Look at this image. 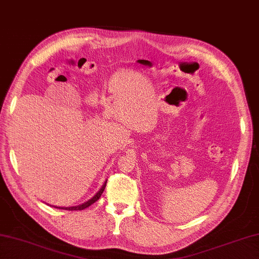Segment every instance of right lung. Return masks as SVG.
Masks as SVG:
<instances>
[{"label":"right lung","instance_id":"obj_1","mask_svg":"<svg viewBox=\"0 0 259 259\" xmlns=\"http://www.w3.org/2000/svg\"><path fill=\"white\" fill-rule=\"evenodd\" d=\"M106 184H107V182L104 184V186L101 187V189L99 190V192L97 193V194L95 195V196L90 199V201H88V202H85V203H83V204H81V205H77V206H72V207H57V208L67 209V211H81V209H84V208H87V207H89V206L91 205V204H94L95 202H97V201H98V199L100 198L101 194L104 193V190H105Z\"/></svg>","mask_w":259,"mask_h":259}]
</instances>
